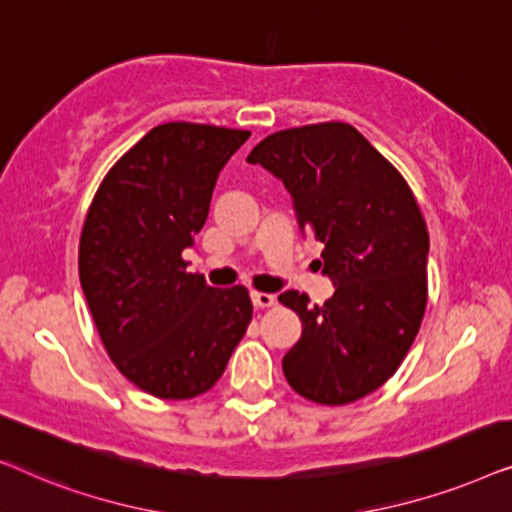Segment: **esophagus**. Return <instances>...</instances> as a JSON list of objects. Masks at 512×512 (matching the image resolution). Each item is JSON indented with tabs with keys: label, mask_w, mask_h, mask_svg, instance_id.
<instances>
[{
	"label": "esophagus",
	"mask_w": 512,
	"mask_h": 512,
	"mask_svg": "<svg viewBox=\"0 0 512 512\" xmlns=\"http://www.w3.org/2000/svg\"><path fill=\"white\" fill-rule=\"evenodd\" d=\"M275 296L272 293H261V291H254L251 293V303H254V307H258V310H265V307H272L275 305Z\"/></svg>",
	"instance_id": "1"
}]
</instances>
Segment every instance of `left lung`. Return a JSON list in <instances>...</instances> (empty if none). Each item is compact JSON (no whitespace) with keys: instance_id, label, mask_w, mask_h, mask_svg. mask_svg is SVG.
<instances>
[{"instance_id":"left-lung-1","label":"left lung","mask_w":512,"mask_h":512,"mask_svg":"<svg viewBox=\"0 0 512 512\" xmlns=\"http://www.w3.org/2000/svg\"><path fill=\"white\" fill-rule=\"evenodd\" d=\"M247 163L282 179L335 286L324 305L298 291L279 296L303 321L282 359L286 382L321 405L373 394L401 366L426 310L429 230L408 181L359 130L335 121L275 132Z\"/></svg>"}]
</instances>
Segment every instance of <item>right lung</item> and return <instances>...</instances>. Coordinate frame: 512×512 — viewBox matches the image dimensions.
Wrapping results in <instances>:
<instances>
[{
    "instance_id": "1",
    "label": "right lung",
    "mask_w": 512,
    "mask_h": 512,
    "mask_svg": "<svg viewBox=\"0 0 512 512\" xmlns=\"http://www.w3.org/2000/svg\"><path fill=\"white\" fill-rule=\"evenodd\" d=\"M251 132L163 123L107 172L88 209L79 277L102 345L156 398L212 389L247 333L244 286L214 289L186 272L219 172Z\"/></svg>"
}]
</instances>
